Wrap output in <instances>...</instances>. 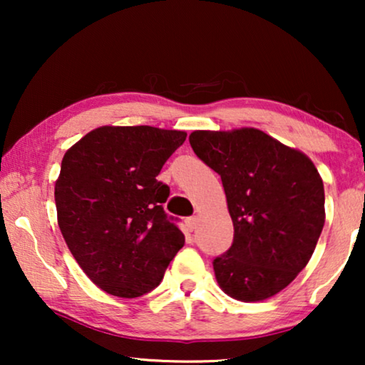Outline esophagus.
Listing matches in <instances>:
<instances>
[{
	"label": "esophagus",
	"mask_w": 365,
	"mask_h": 365,
	"mask_svg": "<svg viewBox=\"0 0 365 365\" xmlns=\"http://www.w3.org/2000/svg\"><path fill=\"white\" fill-rule=\"evenodd\" d=\"M186 227H187V231H189V232H192L194 229L197 227V217H196V216L187 217V219H186Z\"/></svg>",
	"instance_id": "34e87169"
}]
</instances>
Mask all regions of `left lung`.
Segmentation results:
<instances>
[{"label":"left lung","instance_id":"1","mask_svg":"<svg viewBox=\"0 0 365 365\" xmlns=\"http://www.w3.org/2000/svg\"><path fill=\"white\" fill-rule=\"evenodd\" d=\"M192 151L221 176L234 224L232 246L214 259L227 296H276L307 266L321 236L324 184L306 154L254 128L194 131Z\"/></svg>","mask_w":365,"mask_h":365}]
</instances>
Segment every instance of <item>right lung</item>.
<instances>
[{"instance_id": "add662e5", "label": "right lung", "mask_w": 365, "mask_h": 365, "mask_svg": "<svg viewBox=\"0 0 365 365\" xmlns=\"http://www.w3.org/2000/svg\"><path fill=\"white\" fill-rule=\"evenodd\" d=\"M186 136L153 126H101L64 154L54 186L59 229L79 267L111 296L153 291L184 246L163 207L169 187L156 176Z\"/></svg>"}]
</instances>
